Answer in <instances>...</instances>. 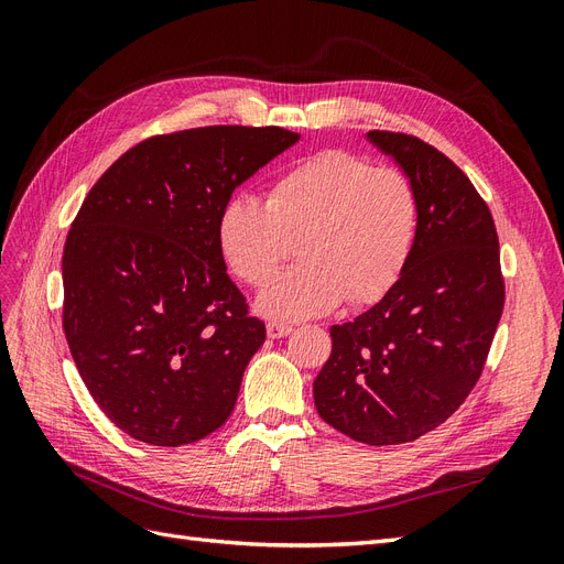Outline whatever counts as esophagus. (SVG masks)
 I'll use <instances>...</instances> for the list:
<instances>
[{"instance_id":"obj_1","label":"esophagus","mask_w":564,"mask_h":564,"mask_svg":"<svg viewBox=\"0 0 564 564\" xmlns=\"http://www.w3.org/2000/svg\"><path fill=\"white\" fill-rule=\"evenodd\" d=\"M268 338H284L294 332V327H289V324H280V322H268Z\"/></svg>"}]
</instances>
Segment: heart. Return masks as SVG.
I'll return each instance as SVG.
<instances>
[{
    "label": "heart",
    "mask_w": 564,
    "mask_h": 564,
    "mask_svg": "<svg viewBox=\"0 0 564 564\" xmlns=\"http://www.w3.org/2000/svg\"><path fill=\"white\" fill-rule=\"evenodd\" d=\"M419 232L414 185L398 169L346 150H327L289 169L270 185L265 204L230 197L216 220L228 268L249 286H263L299 242L294 270L256 296V311L299 322L388 294L412 256Z\"/></svg>",
    "instance_id": "heart-1"
}]
</instances>
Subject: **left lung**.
<instances>
[{
  "mask_svg": "<svg viewBox=\"0 0 564 564\" xmlns=\"http://www.w3.org/2000/svg\"><path fill=\"white\" fill-rule=\"evenodd\" d=\"M367 141L400 166L419 199V232L400 280L352 322L334 324L313 383L317 414L365 445H402L464 404L503 311L499 237L468 176L406 133Z\"/></svg>",
  "mask_w": 564,
  "mask_h": 564,
  "instance_id": "obj_1",
  "label": "left lung"
}]
</instances>
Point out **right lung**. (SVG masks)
<instances>
[{
    "label": "right lung",
    "mask_w": 564,
    "mask_h": 564,
    "mask_svg": "<svg viewBox=\"0 0 564 564\" xmlns=\"http://www.w3.org/2000/svg\"><path fill=\"white\" fill-rule=\"evenodd\" d=\"M280 127H202L127 150L63 249V329L119 431L181 447L224 425L265 324L247 315L216 242L224 204L299 143Z\"/></svg>",
    "instance_id": "right-lung-1"
}]
</instances>
